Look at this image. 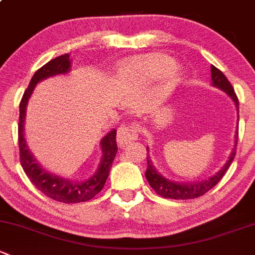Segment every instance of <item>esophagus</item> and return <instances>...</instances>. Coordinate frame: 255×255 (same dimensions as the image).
Returning a JSON list of instances; mask_svg holds the SVG:
<instances>
[{
    "mask_svg": "<svg viewBox=\"0 0 255 255\" xmlns=\"http://www.w3.org/2000/svg\"><path fill=\"white\" fill-rule=\"evenodd\" d=\"M136 138H138V127L135 125L120 127L119 133H117V143L121 146L133 143V141L136 140Z\"/></svg>",
    "mask_w": 255,
    "mask_h": 255,
    "instance_id": "obj_1",
    "label": "esophagus"
}]
</instances>
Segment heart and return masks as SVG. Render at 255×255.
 <instances>
[{"label": "heart", "mask_w": 255, "mask_h": 255, "mask_svg": "<svg viewBox=\"0 0 255 255\" xmlns=\"http://www.w3.org/2000/svg\"><path fill=\"white\" fill-rule=\"evenodd\" d=\"M179 68L173 64L172 61L165 56H149V57L138 58L132 62L125 64L121 68L120 73L123 78L135 83L150 82L160 78L166 74L168 77H176Z\"/></svg>", "instance_id": "heart-1"}]
</instances>
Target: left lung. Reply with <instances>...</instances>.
<instances>
[{"mask_svg": "<svg viewBox=\"0 0 255 255\" xmlns=\"http://www.w3.org/2000/svg\"><path fill=\"white\" fill-rule=\"evenodd\" d=\"M211 82H213L214 87L219 88V89L224 90L230 98L234 100L236 109H240V103H238V98L236 95L235 89L232 88L231 83L229 82V79L225 77V74L222 73L220 69L216 68L215 66H211ZM237 138H238V130L237 134H236V141H235V148L232 150L231 155H230V159L227 160V162L225 163L224 167L219 171L218 173H215L214 176L209 177L206 179H202V181L198 182H173L170 179L165 178L161 173L157 172L155 166L152 165L151 160L149 156H146V162H148V168H146L145 177L148 179L150 187L154 189L155 192L159 195H161L163 198H167V199H194V198L200 197V195L205 194L206 192L210 191L213 187H215L216 184L221 181V178L224 177L226 171L229 170V167L231 166L232 161H234L236 156V148H237ZM148 150V148H146Z\"/></svg>", "mask_w": 255, "mask_h": 255, "instance_id": "1", "label": "left lung"}]
</instances>
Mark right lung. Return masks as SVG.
<instances>
[{
  "label": "right lung",
  "instance_id": "right-lung-1",
  "mask_svg": "<svg viewBox=\"0 0 255 255\" xmlns=\"http://www.w3.org/2000/svg\"><path fill=\"white\" fill-rule=\"evenodd\" d=\"M69 69H71V60H69L68 53L53 58L50 62L44 64L41 68L37 69L29 83L28 89L24 92L23 98H21L19 104V123H18L20 165L24 172L29 177L31 183L46 197L57 202L67 203V204L88 202L104 188L117 152V132L116 129H112L100 141L103 157H101L100 165L95 175L84 181H72L64 177L53 175L42 168L29 150L25 138H24V121H25V111L29 98L33 94L37 83L49 77L68 73Z\"/></svg>",
  "mask_w": 255,
  "mask_h": 255
}]
</instances>
